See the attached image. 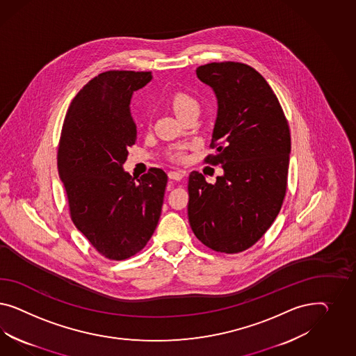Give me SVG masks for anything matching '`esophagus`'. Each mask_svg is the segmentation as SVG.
<instances>
[{
    "mask_svg": "<svg viewBox=\"0 0 356 356\" xmlns=\"http://www.w3.org/2000/svg\"><path fill=\"white\" fill-rule=\"evenodd\" d=\"M184 176H185V173L181 172V171H170L168 172V177L171 180H175V181H180Z\"/></svg>",
    "mask_w": 356,
    "mask_h": 356,
    "instance_id": "obj_1",
    "label": "esophagus"
}]
</instances>
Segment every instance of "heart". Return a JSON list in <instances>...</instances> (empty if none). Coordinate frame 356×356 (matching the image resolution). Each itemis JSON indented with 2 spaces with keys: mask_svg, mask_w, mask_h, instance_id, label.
I'll return each instance as SVG.
<instances>
[{
  "mask_svg": "<svg viewBox=\"0 0 356 356\" xmlns=\"http://www.w3.org/2000/svg\"><path fill=\"white\" fill-rule=\"evenodd\" d=\"M171 107H172L175 113L183 119L185 116L191 115V113H197L200 112V103L195 97H192L188 92H175L171 97ZM173 159H183V154L180 151H176L172 154Z\"/></svg>",
  "mask_w": 356,
  "mask_h": 356,
  "instance_id": "obj_1",
  "label": "heart"
}]
</instances>
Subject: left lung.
<instances>
[{
	"label": "left lung",
	"mask_w": 356,
	"mask_h": 356,
	"mask_svg": "<svg viewBox=\"0 0 356 356\" xmlns=\"http://www.w3.org/2000/svg\"><path fill=\"white\" fill-rule=\"evenodd\" d=\"M216 92L218 116L205 162L222 164L209 184L189 175L188 218L197 238L216 252L238 253L256 244L280 214L291 151L289 122L265 78L234 61L198 66Z\"/></svg>",
	"instance_id": "left-lung-1"
}]
</instances>
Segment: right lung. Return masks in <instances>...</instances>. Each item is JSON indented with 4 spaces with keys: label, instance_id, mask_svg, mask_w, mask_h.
<instances>
[{
    "label": "right lung",
    "instance_id": "add662e5",
    "mask_svg": "<svg viewBox=\"0 0 356 356\" xmlns=\"http://www.w3.org/2000/svg\"><path fill=\"white\" fill-rule=\"evenodd\" d=\"M151 78V72H104L87 82L65 116L57 167L70 218L106 259H129L145 248L162 213L165 172L150 168L136 181L122 170L137 140L130 99Z\"/></svg>",
    "mask_w": 356,
    "mask_h": 356
}]
</instances>
